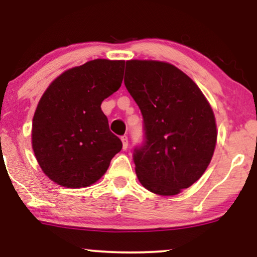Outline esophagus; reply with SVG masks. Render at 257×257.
Returning <instances> with one entry per match:
<instances>
[{
    "label": "esophagus",
    "instance_id": "esophagus-1",
    "mask_svg": "<svg viewBox=\"0 0 257 257\" xmlns=\"http://www.w3.org/2000/svg\"><path fill=\"white\" fill-rule=\"evenodd\" d=\"M121 142H122V150H126L128 147V139L127 136H122L121 137Z\"/></svg>",
    "mask_w": 257,
    "mask_h": 257
}]
</instances>
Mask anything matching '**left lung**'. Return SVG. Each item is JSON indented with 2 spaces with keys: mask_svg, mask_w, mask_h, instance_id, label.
Wrapping results in <instances>:
<instances>
[{
  "mask_svg": "<svg viewBox=\"0 0 257 257\" xmlns=\"http://www.w3.org/2000/svg\"><path fill=\"white\" fill-rule=\"evenodd\" d=\"M125 86L142 111L145 138L133 153L140 184L177 195L198 181L216 145L213 110L198 85L166 62H126Z\"/></svg>",
  "mask_w": 257,
  "mask_h": 257,
  "instance_id": "8db88e82",
  "label": "left lung"
}]
</instances>
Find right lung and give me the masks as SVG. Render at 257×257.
<instances>
[{"mask_svg": "<svg viewBox=\"0 0 257 257\" xmlns=\"http://www.w3.org/2000/svg\"><path fill=\"white\" fill-rule=\"evenodd\" d=\"M124 61L94 59L63 72L40 99L33 119V150L49 179L68 188L103 177L121 150L100 105L121 85Z\"/></svg>", "mask_w": 257, "mask_h": 257, "instance_id": "add662e5", "label": "right lung"}]
</instances>
